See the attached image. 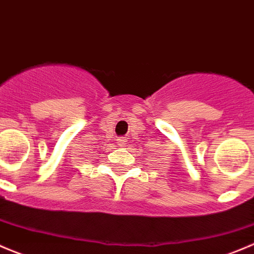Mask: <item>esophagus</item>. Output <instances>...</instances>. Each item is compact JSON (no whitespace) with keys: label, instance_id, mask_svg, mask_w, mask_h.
I'll return each mask as SVG.
<instances>
[{"label":"esophagus","instance_id":"34e87169","mask_svg":"<svg viewBox=\"0 0 254 254\" xmlns=\"http://www.w3.org/2000/svg\"><path fill=\"white\" fill-rule=\"evenodd\" d=\"M126 142L127 140L125 139V138H119V139H117V144L120 145V147H124V145H126Z\"/></svg>","mask_w":254,"mask_h":254}]
</instances>
